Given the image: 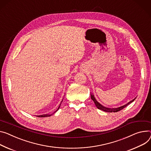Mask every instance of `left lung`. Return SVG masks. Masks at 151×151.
<instances>
[{
    "instance_id": "1",
    "label": "left lung",
    "mask_w": 151,
    "mask_h": 151,
    "mask_svg": "<svg viewBox=\"0 0 151 151\" xmlns=\"http://www.w3.org/2000/svg\"><path fill=\"white\" fill-rule=\"evenodd\" d=\"M91 99H92V100H93V101L94 102L96 107H97L98 109H100V110H102V111H103L108 112H118V111H120V110L123 109L126 106H127V105H129L130 103H131L132 102H133V101L135 100V99H136V98H135V99H133L132 100L130 101L129 103H127V104H126V105H123V106H122L119 107V108H106V107H105V106H102L100 103H99L96 100V98L94 97V96L93 94H91Z\"/></svg>"
}]
</instances>
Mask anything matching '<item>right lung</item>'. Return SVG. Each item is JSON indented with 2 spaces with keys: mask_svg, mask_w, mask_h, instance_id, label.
Returning <instances> with one entry per match:
<instances>
[{
  "mask_svg": "<svg viewBox=\"0 0 151 151\" xmlns=\"http://www.w3.org/2000/svg\"><path fill=\"white\" fill-rule=\"evenodd\" d=\"M62 102H61V103H62ZM61 103H60V105H61ZM60 106H59V108H58V109H57V111H57L58 110H59V109L60 108ZM56 111H55L54 113H55ZM53 113V114H54ZM53 114H43V115H37V117H50L51 115H52Z\"/></svg>",
  "mask_w": 151,
  "mask_h": 151,
  "instance_id": "add662e5",
  "label": "right lung"
}]
</instances>
